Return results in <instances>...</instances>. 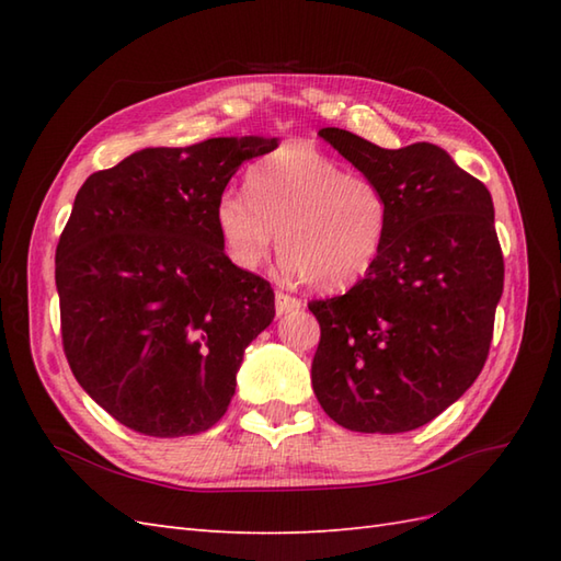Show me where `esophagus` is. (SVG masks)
I'll list each match as a JSON object with an SVG mask.
<instances>
[{"label":"esophagus","instance_id":"34e87169","mask_svg":"<svg viewBox=\"0 0 561 561\" xmlns=\"http://www.w3.org/2000/svg\"><path fill=\"white\" fill-rule=\"evenodd\" d=\"M299 308H301V299H296V296L284 294V291L274 294V311H277V316H287L291 311H299Z\"/></svg>","mask_w":561,"mask_h":561}]
</instances>
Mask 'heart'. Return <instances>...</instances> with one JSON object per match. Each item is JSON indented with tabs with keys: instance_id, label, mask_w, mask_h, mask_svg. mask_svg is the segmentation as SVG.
<instances>
[{
	"instance_id": "b5f03b06",
	"label": "heart",
	"mask_w": 561,
	"mask_h": 561,
	"mask_svg": "<svg viewBox=\"0 0 561 561\" xmlns=\"http://www.w3.org/2000/svg\"><path fill=\"white\" fill-rule=\"evenodd\" d=\"M245 190L221 195L214 211L224 253L238 270H257L277 236L289 272L320 291H337L359 282L383 250V190L318 149L272 151L248 171Z\"/></svg>"
}]
</instances>
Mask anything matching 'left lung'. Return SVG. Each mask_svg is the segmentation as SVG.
I'll return each instance as SVG.
<instances>
[{
  "label": "left lung",
  "mask_w": 561,
  "mask_h": 561,
  "mask_svg": "<svg viewBox=\"0 0 561 561\" xmlns=\"http://www.w3.org/2000/svg\"><path fill=\"white\" fill-rule=\"evenodd\" d=\"M388 199V233L362 282L308 308L320 323L311 380L350 432L420 428L486 362L504 255L490 190L428 145L380 149L347 129L318 133Z\"/></svg>",
  "instance_id": "obj_1"
}]
</instances>
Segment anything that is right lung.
Segmentation results:
<instances>
[{
  "label": "right lung",
  "mask_w": 561,
  "mask_h": 561,
  "mask_svg": "<svg viewBox=\"0 0 561 561\" xmlns=\"http://www.w3.org/2000/svg\"><path fill=\"white\" fill-rule=\"evenodd\" d=\"M277 139L135 151L87 178L55 253L62 347L79 386L145 436L217 424L243 352L274 318L267 279L226 257L217 202Z\"/></svg>",
  "instance_id": "1"
}]
</instances>
